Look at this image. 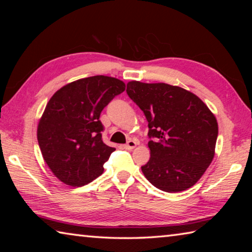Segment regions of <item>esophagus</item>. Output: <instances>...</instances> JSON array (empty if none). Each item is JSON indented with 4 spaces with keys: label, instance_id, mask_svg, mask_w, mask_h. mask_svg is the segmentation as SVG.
Instances as JSON below:
<instances>
[{
    "label": "esophagus",
    "instance_id": "obj_1",
    "mask_svg": "<svg viewBox=\"0 0 252 252\" xmlns=\"http://www.w3.org/2000/svg\"><path fill=\"white\" fill-rule=\"evenodd\" d=\"M135 146H136V142L133 141V140H130V141H127V143L125 146V148L127 149V150H131V149H133Z\"/></svg>",
    "mask_w": 252,
    "mask_h": 252
}]
</instances>
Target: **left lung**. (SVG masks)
Listing matches in <instances>:
<instances>
[{
	"label": "left lung",
	"instance_id": "1",
	"mask_svg": "<svg viewBox=\"0 0 252 252\" xmlns=\"http://www.w3.org/2000/svg\"><path fill=\"white\" fill-rule=\"evenodd\" d=\"M126 93L148 121L144 177L165 192L195 185L215 157L218 123L211 111L193 93L167 83L131 81Z\"/></svg>",
	"mask_w": 252,
	"mask_h": 252
}]
</instances>
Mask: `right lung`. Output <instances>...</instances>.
<instances>
[{
    "mask_svg": "<svg viewBox=\"0 0 252 252\" xmlns=\"http://www.w3.org/2000/svg\"><path fill=\"white\" fill-rule=\"evenodd\" d=\"M125 90L122 81L95 75L66 84L51 97L37 126V141L59 180L82 187L103 172L116 149L102 140L100 114Z\"/></svg>",
    "mask_w": 252,
    "mask_h": 252,
    "instance_id": "obj_1",
    "label": "right lung"
}]
</instances>
